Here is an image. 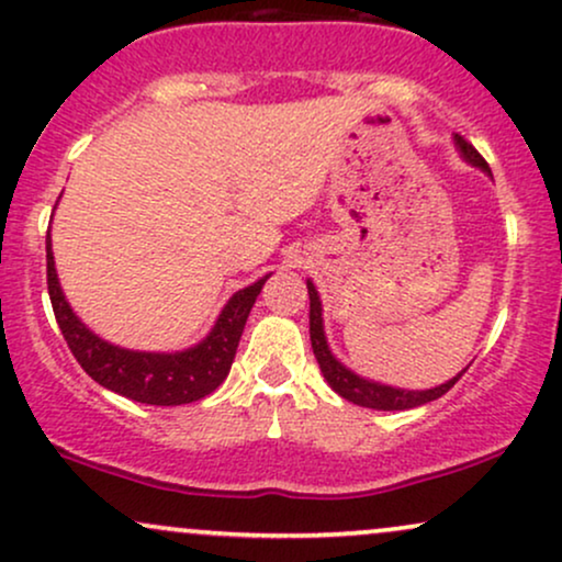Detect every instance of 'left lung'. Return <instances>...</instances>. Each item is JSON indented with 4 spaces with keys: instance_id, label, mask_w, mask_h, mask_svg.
<instances>
[{
    "instance_id": "obj_1",
    "label": "left lung",
    "mask_w": 562,
    "mask_h": 562,
    "mask_svg": "<svg viewBox=\"0 0 562 562\" xmlns=\"http://www.w3.org/2000/svg\"><path fill=\"white\" fill-rule=\"evenodd\" d=\"M453 142H457L461 158H464L470 166L480 168L482 173L493 176L490 173V166L485 162V158L474 150V147L467 142L461 134H453ZM308 285V297H311V347H314V355L318 360V368H322L324 379L329 386L337 392L342 400L352 402V404H360V407H368V409H383V412H394V409H412V407H420V404H428L432 400H438V396H443L449 389L457 383L464 371L453 375L451 381L440 383L436 389H423V392H412V389H396V386H386V383H379V381H371V379H363V375H358L350 368L339 363L337 358H334L331 350H329V342H326V334H324V316H322V297H318V290L314 288V282H305Z\"/></svg>"
}]
</instances>
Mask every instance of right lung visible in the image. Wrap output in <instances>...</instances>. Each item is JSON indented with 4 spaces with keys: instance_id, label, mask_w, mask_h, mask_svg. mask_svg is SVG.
<instances>
[{
    "instance_id": "right-lung-1",
    "label": "right lung",
    "mask_w": 562,
    "mask_h": 562,
    "mask_svg": "<svg viewBox=\"0 0 562 562\" xmlns=\"http://www.w3.org/2000/svg\"><path fill=\"white\" fill-rule=\"evenodd\" d=\"M46 280L56 324H59L77 363L92 381L132 402L176 407V404H189L212 394L231 373L246 318L269 274L254 285L238 290L220 311L207 337L181 352L126 350V347L105 342L95 331H90L61 293L54 267L52 236H46Z\"/></svg>"
}]
</instances>
